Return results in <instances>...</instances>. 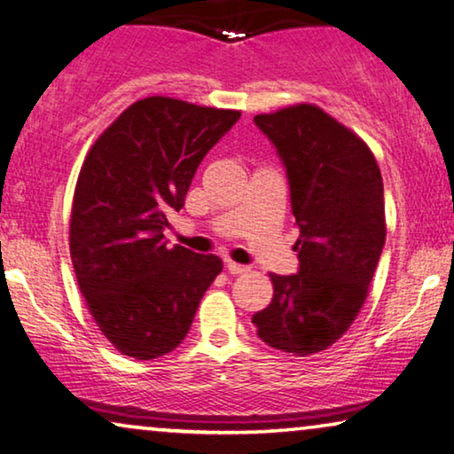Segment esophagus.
<instances>
[{
    "mask_svg": "<svg viewBox=\"0 0 454 454\" xmlns=\"http://www.w3.org/2000/svg\"><path fill=\"white\" fill-rule=\"evenodd\" d=\"M226 270L232 273V276H240V273H247L251 271V267L248 265H240V263H234V261H226Z\"/></svg>",
    "mask_w": 454,
    "mask_h": 454,
    "instance_id": "34e87169",
    "label": "esophagus"
}]
</instances>
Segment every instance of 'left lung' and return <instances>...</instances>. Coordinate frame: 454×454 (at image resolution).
Listing matches in <instances>:
<instances>
[{
  "mask_svg": "<svg viewBox=\"0 0 454 454\" xmlns=\"http://www.w3.org/2000/svg\"><path fill=\"white\" fill-rule=\"evenodd\" d=\"M286 168L298 273H271L273 300L253 317L267 346L323 352L356 321L385 247V189L368 145L318 106L257 114Z\"/></svg>",
  "mask_w": 454,
  "mask_h": 454,
  "instance_id": "8db88e82",
  "label": "left lung"
}]
</instances>
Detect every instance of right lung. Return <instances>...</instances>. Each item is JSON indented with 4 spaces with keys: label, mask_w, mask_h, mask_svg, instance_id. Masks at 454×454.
<instances>
[{
    "label": "right lung",
    "mask_w": 454,
    "mask_h": 454,
    "mask_svg": "<svg viewBox=\"0 0 454 454\" xmlns=\"http://www.w3.org/2000/svg\"><path fill=\"white\" fill-rule=\"evenodd\" d=\"M239 111L150 97L133 102L88 152L74 193L69 253L88 309L121 354L152 360L189 333L222 271L214 254L166 247L197 166Z\"/></svg>",
    "instance_id": "1"
}]
</instances>
